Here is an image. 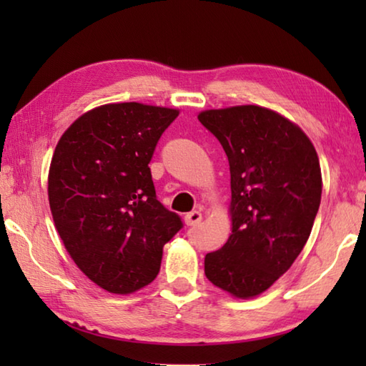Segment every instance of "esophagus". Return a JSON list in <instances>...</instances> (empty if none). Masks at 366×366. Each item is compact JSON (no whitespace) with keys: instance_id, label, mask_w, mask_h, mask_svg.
<instances>
[{"instance_id":"obj_1","label":"esophagus","mask_w":366,"mask_h":366,"mask_svg":"<svg viewBox=\"0 0 366 366\" xmlns=\"http://www.w3.org/2000/svg\"><path fill=\"white\" fill-rule=\"evenodd\" d=\"M202 219H203V214L200 212H190L184 216V221L187 226H197Z\"/></svg>"}]
</instances>
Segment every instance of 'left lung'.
Listing matches in <instances>:
<instances>
[{
    "instance_id": "left-lung-1",
    "label": "left lung",
    "mask_w": 366,
    "mask_h": 366,
    "mask_svg": "<svg viewBox=\"0 0 366 366\" xmlns=\"http://www.w3.org/2000/svg\"><path fill=\"white\" fill-rule=\"evenodd\" d=\"M224 148L231 171L232 234L207 253L205 274L239 299L264 292L292 266L321 202L315 147L286 117L253 107L198 114Z\"/></svg>"
}]
</instances>
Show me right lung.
I'll return each mask as SVG.
<instances>
[{
  "instance_id": "add662e5",
  "label": "right lung",
  "mask_w": 366,
  "mask_h": 366,
  "mask_svg": "<svg viewBox=\"0 0 366 366\" xmlns=\"http://www.w3.org/2000/svg\"><path fill=\"white\" fill-rule=\"evenodd\" d=\"M177 109L104 104L80 116L54 148L49 208L80 271L102 289L131 294L158 276L163 247L184 227L161 205L148 168Z\"/></svg>"
}]
</instances>
